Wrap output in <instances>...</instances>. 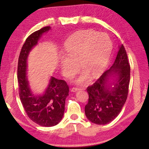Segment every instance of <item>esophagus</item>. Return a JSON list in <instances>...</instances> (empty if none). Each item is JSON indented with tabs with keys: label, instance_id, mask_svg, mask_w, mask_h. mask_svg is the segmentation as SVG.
Masks as SVG:
<instances>
[{
	"label": "esophagus",
	"instance_id": "obj_1",
	"mask_svg": "<svg viewBox=\"0 0 149 149\" xmlns=\"http://www.w3.org/2000/svg\"><path fill=\"white\" fill-rule=\"evenodd\" d=\"M80 90H81V88H79L73 87V88H72V90H71V91H73V92H75V91H76Z\"/></svg>",
	"mask_w": 149,
	"mask_h": 149
}]
</instances>
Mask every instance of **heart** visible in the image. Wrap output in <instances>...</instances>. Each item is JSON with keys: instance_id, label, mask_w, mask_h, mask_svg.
<instances>
[{"instance_id": "obj_1", "label": "heart", "mask_w": 149, "mask_h": 149, "mask_svg": "<svg viewBox=\"0 0 149 149\" xmlns=\"http://www.w3.org/2000/svg\"><path fill=\"white\" fill-rule=\"evenodd\" d=\"M112 50V42L106 33L83 30L74 33L66 41V55L59 59L63 75L68 78L77 72L79 64L83 69L76 82L82 84L90 75L97 77L105 69Z\"/></svg>"}]
</instances>
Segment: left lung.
I'll return each instance as SVG.
<instances>
[{
  "label": "left lung",
  "instance_id": "1",
  "mask_svg": "<svg viewBox=\"0 0 149 149\" xmlns=\"http://www.w3.org/2000/svg\"><path fill=\"white\" fill-rule=\"evenodd\" d=\"M115 72L117 77L113 83L114 87L111 89L107 84L109 77ZM129 81L130 65L122 44L111 68L87 88L89 98L84 110L88 119L98 125H105L113 121L119 115L127 100Z\"/></svg>",
  "mask_w": 149,
  "mask_h": 149
}]
</instances>
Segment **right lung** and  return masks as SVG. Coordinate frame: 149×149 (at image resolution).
<instances>
[{"mask_svg":"<svg viewBox=\"0 0 149 149\" xmlns=\"http://www.w3.org/2000/svg\"><path fill=\"white\" fill-rule=\"evenodd\" d=\"M50 29L49 26L44 27L27 37L19 55L17 69L18 93L25 111L33 122L43 127H52L61 121L69 92L68 85L65 81L53 77L42 96H34L29 87L26 72L28 54L42 34Z\"/></svg>","mask_w":149,"mask_h":149,"instance_id":"1","label":"right lung"}]
</instances>
